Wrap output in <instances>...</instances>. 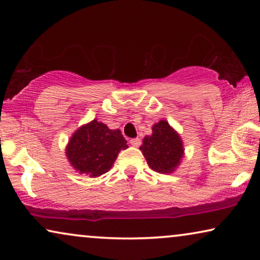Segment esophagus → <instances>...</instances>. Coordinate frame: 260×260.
<instances>
[{"mask_svg":"<svg viewBox=\"0 0 260 260\" xmlns=\"http://www.w3.org/2000/svg\"><path fill=\"white\" fill-rule=\"evenodd\" d=\"M130 144L133 145V147H140L141 140L140 138H133V140H130Z\"/></svg>","mask_w":260,"mask_h":260,"instance_id":"esophagus-1","label":"esophagus"}]
</instances>
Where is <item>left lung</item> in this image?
I'll list each match as a JSON object with an SVG mask.
<instances>
[{
	"mask_svg": "<svg viewBox=\"0 0 260 260\" xmlns=\"http://www.w3.org/2000/svg\"><path fill=\"white\" fill-rule=\"evenodd\" d=\"M140 150L148 166L159 174H172L180 166L184 155L180 134L165 119L152 125V134L143 138Z\"/></svg>",
	"mask_w": 260,
	"mask_h": 260,
	"instance_id": "8db88e82",
	"label": "left lung"
}]
</instances>
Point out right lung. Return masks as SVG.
<instances>
[{
    "label": "right lung",
    "mask_w": 260,
    "mask_h": 260,
    "mask_svg": "<svg viewBox=\"0 0 260 260\" xmlns=\"http://www.w3.org/2000/svg\"><path fill=\"white\" fill-rule=\"evenodd\" d=\"M127 148L120 131L97 119L74 131L66 145V157L78 173L98 177L112 168L120 150Z\"/></svg>",
    "instance_id": "right-lung-1"
}]
</instances>
